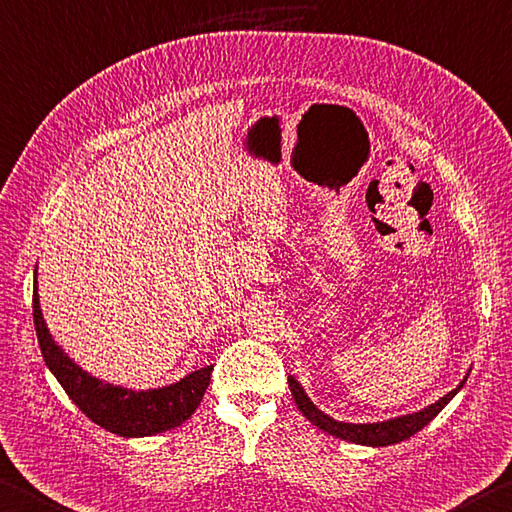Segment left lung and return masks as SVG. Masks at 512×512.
Here are the masks:
<instances>
[{
	"label": "left lung",
	"instance_id": "left-lung-1",
	"mask_svg": "<svg viewBox=\"0 0 512 512\" xmlns=\"http://www.w3.org/2000/svg\"><path fill=\"white\" fill-rule=\"evenodd\" d=\"M288 382H290L292 398H294V402H297V409L310 420L312 425H317L319 429H324V432L333 434L337 438H344V441H348V443L373 445V447H384V445H393V443L407 441L409 436H414L416 432H420V429H423L429 423V420H434L438 411H441L465 384V380H463L459 387L447 393L445 398L434 402V405H429L423 411H418V414L393 418V420H387V423L355 425V423H337V420L326 416L324 411H319L315 405H312L301 384L294 380V375H290Z\"/></svg>",
	"mask_w": 512,
	"mask_h": 512
}]
</instances>
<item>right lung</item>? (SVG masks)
<instances>
[{
	"label": "right lung",
	"instance_id": "right-lung-1",
	"mask_svg": "<svg viewBox=\"0 0 512 512\" xmlns=\"http://www.w3.org/2000/svg\"><path fill=\"white\" fill-rule=\"evenodd\" d=\"M33 324L44 362L56 375L67 396L76 402V407L89 420H94L96 425L112 434L128 438L155 436L182 425L184 420L193 416L211 382L213 366H204V369L188 373L186 378L170 384V387L152 391H130L92 378L53 344L47 324L42 319L38 283H35L33 292Z\"/></svg>",
	"mask_w": 512,
	"mask_h": 512
}]
</instances>
